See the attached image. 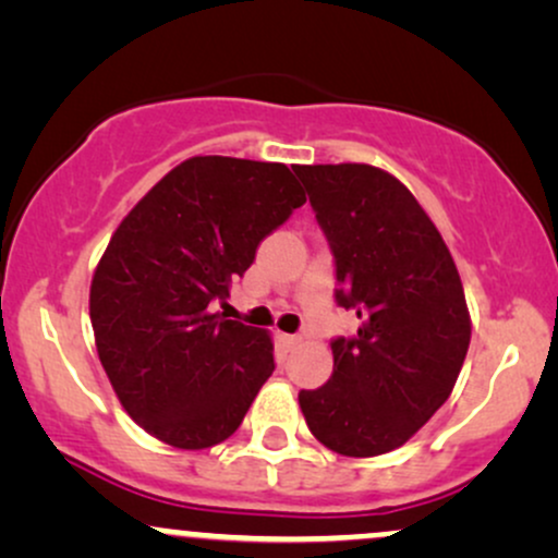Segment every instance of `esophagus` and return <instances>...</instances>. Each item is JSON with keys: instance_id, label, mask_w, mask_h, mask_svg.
<instances>
[{"instance_id": "obj_1", "label": "esophagus", "mask_w": 558, "mask_h": 558, "mask_svg": "<svg viewBox=\"0 0 558 558\" xmlns=\"http://www.w3.org/2000/svg\"><path fill=\"white\" fill-rule=\"evenodd\" d=\"M283 343L286 349H296V345H301V336H283Z\"/></svg>"}]
</instances>
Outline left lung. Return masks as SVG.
Segmentation results:
<instances>
[{
	"mask_svg": "<svg viewBox=\"0 0 558 558\" xmlns=\"http://www.w3.org/2000/svg\"><path fill=\"white\" fill-rule=\"evenodd\" d=\"M336 259V301L360 330L332 338V377L301 390L323 446L343 457L399 448L444 407L470 349L451 252L412 191L373 165H296Z\"/></svg>",
	"mask_w": 558,
	"mask_h": 558,
	"instance_id": "obj_1",
	"label": "left lung"
}]
</instances>
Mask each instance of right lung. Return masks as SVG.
Wrapping results in <instances>:
<instances>
[{
    "label": "right lung",
    "mask_w": 558,
    "mask_h": 558,
    "mask_svg": "<svg viewBox=\"0 0 558 558\" xmlns=\"http://www.w3.org/2000/svg\"><path fill=\"white\" fill-rule=\"evenodd\" d=\"M306 202L280 162L191 157L128 213L92 280L96 351L133 420L162 444H222L272 375V338L209 312Z\"/></svg>",
    "instance_id": "1"
}]
</instances>
